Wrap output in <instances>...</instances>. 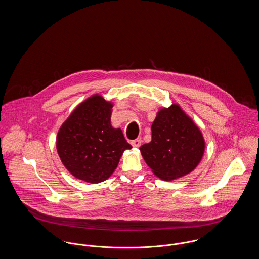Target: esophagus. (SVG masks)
Here are the masks:
<instances>
[{
  "mask_svg": "<svg viewBox=\"0 0 259 259\" xmlns=\"http://www.w3.org/2000/svg\"><path fill=\"white\" fill-rule=\"evenodd\" d=\"M131 145H132L134 148H139V147L142 145V139H141V138H137L136 140H134V141L131 142Z\"/></svg>",
  "mask_w": 259,
  "mask_h": 259,
  "instance_id": "esophagus-1",
  "label": "esophagus"
}]
</instances>
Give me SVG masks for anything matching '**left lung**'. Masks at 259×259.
I'll return each mask as SVG.
<instances>
[{
  "instance_id": "left-lung-1",
  "label": "left lung",
  "mask_w": 259,
  "mask_h": 259,
  "mask_svg": "<svg viewBox=\"0 0 259 259\" xmlns=\"http://www.w3.org/2000/svg\"><path fill=\"white\" fill-rule=\"evenodd\" d=\"M140 151L152 173L172 181L194 171L202 159L205 140L178 104L160 108L152 125V141Z\"/></svg>"
}]
</instances>
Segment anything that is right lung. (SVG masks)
I'll use <instances>...</instances> for the list:
<instances>
[{"instance_id": "right-lung-1", "label": "right lung", "mask_w": 259, "mask_h": 259, "mask_svg": "<svg viewBox=\"0 0 259 259\" xmlns=\"http://www.w3.org/2000/svg\"><path fill=\"white\" fill-rule=\"evenodd\" d=\"M112 107L111 101L95 94L80 103L61 124L57 151L64 167L79 180L106 181L124 151L132 149L121 129L111 125Z\"/></svg>"}]
</instances>
